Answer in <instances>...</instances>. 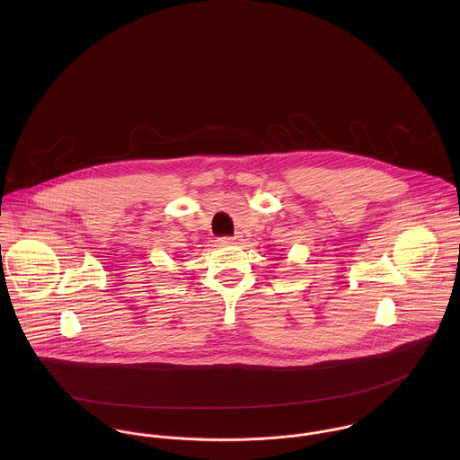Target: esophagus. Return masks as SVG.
I'll return each mask as SVG.
<instances>
[{"mask_svg": "<svg viewBox=\"0 0 460 460\" xmlns=\"http://www.w3.org/2000/svg\"><path fill=\"white\" fill-rule=\"evenodd\" d=\"M237 239H239V235H234V237H221L223 243H234V241H237Z\"/></svg>", "mask_w": 460, "mask_h": 460, "instance_id": "esophagus-1", "label": "esophagus"}]
</instances>
